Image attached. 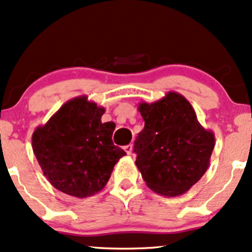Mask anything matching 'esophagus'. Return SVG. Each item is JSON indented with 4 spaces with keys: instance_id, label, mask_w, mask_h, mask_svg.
<instances>
[{
    "instance_id": "34e87169",
    "label": "esophagus",
    "mask_w": 252,
    "mask_h": 252,
    "mask_svg": "<svg viewBox=\"0 0 252 252\" xmlns=\"http://www.w3.org/2000/svg\"><path fill=\"white\" fill-rule=\"evenodd\" d=\"M124 150H126V154H128V155L131 154V152H132V144H128V146L124 147Z\"/></svg>"
}]
</instances>
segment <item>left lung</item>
<instances>
[{
	"mask_svg": "<svg viewBox=\"0 0 252 252\" xmlns=\"http://www.w3.org/2000/svg\"><path fill=\"white\" fill-rule=\"evenodd\" d=\"M144 128L135 141L136 166L147 186L164 196L184 194L205 174L215 134L199 123L182 94L170 91L154 103H140Z\"/></svg>",
	"mask_w": 252,
	"mask_h": 252,
	"instance_id": "8db88e82",
	"label": "left lung"
}]
</instances>
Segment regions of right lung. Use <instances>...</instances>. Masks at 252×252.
Returning a JSON list of instances; mask_svg holds the SVG:
<instances>
[{"mask_svg":"<svg viewBox=\"0 0 252 252\" xmlns=\"http://www.w3.org/2000/svg\"><path fill=\"white\" fill-rule=\"evenodd\" d=\"M104 112L86 96L76 97L33 132L32 147L43 175L63 193L77 198L96 194L126 155L112 143L116 124L102 123Z\"/></svg>","mask_w":252,"mask_h":252,"instance_id":"obj_1","label":"right lung"}]
</instances>
